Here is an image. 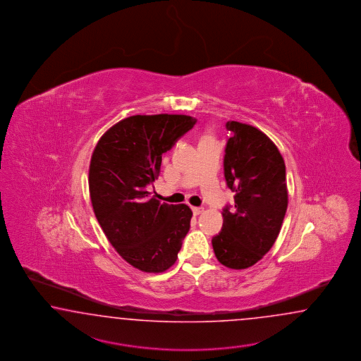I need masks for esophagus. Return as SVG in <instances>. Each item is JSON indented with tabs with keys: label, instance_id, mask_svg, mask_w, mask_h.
<instances>
[{
	"label": "esophagus",
	"instance_id": "1",
	"mask_svg": "<svg viewBox=\"0 0 361 361\" xmlns=\"http://www.w3.org/2000/svg\"><path fill=\"white\" fill-rule=\"evenodd\" d=\"M192 212H193V214L195 215H200L204 212V209H202V207H195V206H193V207H192Z\"/></svg>",
	"mask_w": 361,
	"mask_h": 361
}]
</instances>
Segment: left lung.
Listing matches in <instances>:
<instances>
[{
  "label": "left lung",
  "instance_id": "1",
  "mask_svg": "<svg viewBox=\"0 0 361 361\" xmlns=\"http://www.w3.org/2000/svg\"><path fill=\"white\" fill-rule=\"evenodd\" d=\"M233 133L224 149V178L235 192L234 209H224V226L212 239L215 257L231 269L263 259L280 234L288 207L283 156L259 128L228 121Z\"/></svg>",
  "mask_w": 361,
  "mask_h": 361
}]
</instances>
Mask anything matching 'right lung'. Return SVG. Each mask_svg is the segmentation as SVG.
Here are the masks:
<instances>
[{
	"mask_svg": "<svg viewBox=\"0 0 361 361\" xmlns=\"http://www.w3.org/2000/svg\"><path fill=\"white\" fill-rule=\"evenodd\" d=\"M195 122L183 114L125 118L101 137L90 159L98 224L122 259L142 272L171 268L190 228L189 206L160 204L146 188L160 173L163 154Z\"/></svg>",
	"mask_w": 361,
	"mask_h": 361,
	"instance_id": "add662e5",
	"label": "right lung"
}]
</instances>
